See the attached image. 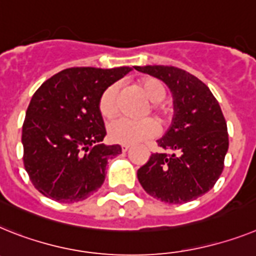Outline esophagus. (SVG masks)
<instances>
[{"mask_svg":"<svg viewBox=\"0 0 256 256\" xmlns=\"http://www.w3.org/2000/svg\"><path fill=\"white\" fill-rule=\"evenodd\" d=\"M130 145H122V152H128V150H130Z\"/></svg>","mask_w":256,"mask_h":256,"instance_id":"1","label":"esophagus"}]
</instances>
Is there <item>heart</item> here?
I'll list each match as a JSON object with an SVG mask.
<instances>
[{
  "mask_svg": "<svg viewBox=\"0 0 256 256\" xmlns=\"http://www.w3.org/2000/svg\"><path fill=\"white\" fill-rule=\"evenodd\" d=\"M137 86L145 94V97L152 101L150 110L148 108L145 114L152 111L162 123L170 122L174 115V110L170 104L162 102L166 97L164 84L155 78H142L137 82ZM118 97L119 86L118 84H111L98 98V111L104 120H111L116 116L119 111ZM158 123L152 118H145L141 120L120 119L108 126V138L115 144L134 145L154 137L158 133Z\"/></svg>",
  "mask_w": 256,
  "mask_h": 256,
  "instance_id": "b5f03b06",
  "label": "heart"
}]
</instances>
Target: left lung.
<instances>
[{"instance_id":"8db88e82","label":"left lung","mask_w":256,"mask_h":256,"mask_svg":"<svg viewBox=\"0 0 256 256\" xmlns=\"http://www.w3.org/2000/svg\"><path fill=\"white\" fill-rule=\"evenodd\" d=\"M160 78L174 98V123L137 171L144 190L162 202H190L212 189L224 168L229 140L226 118L206 84L174 66H136Z\"/></svg>"}]
</instances>
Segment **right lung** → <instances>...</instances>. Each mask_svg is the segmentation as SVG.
I'll list each match as a JSON object with an SVG mask.
<instances>
[{"label":"right lung","mask_w":256,"mask_h":256,"mask_svg":"<svg viewBox=\"0 0 256 256\" xmlns=\"http://www.w3.org/2000/svg\"><path fill=\"white\" fill-rule=\"evenodd\" d=\"M130 67H72L34 92L22 130L23 163L30 182L56 202L86 200L104 181L107 159L119 145L100 144L106 136L98 111L102 92Z\"/></svg>","instance_id":"1"}]
</instances>
